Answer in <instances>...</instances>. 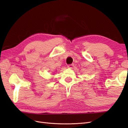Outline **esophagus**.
I'll list each match as a JSON object with an SVG mask.
<instances>
[{"instance_id": "obj_1", "label": "esophagus", "mask_w": 128, "mask_h": 128, "mask_svg": "<svg viewBox=\"0 0 128 128\" xmlns=\"http://www.w3.org/2000/svg\"><path fill=\"white\" fill-rule=\"evenodd\" d=\"M68 68H72L73 67H74V64H68L67 66Z\"/></svg>"}]
</instances>
